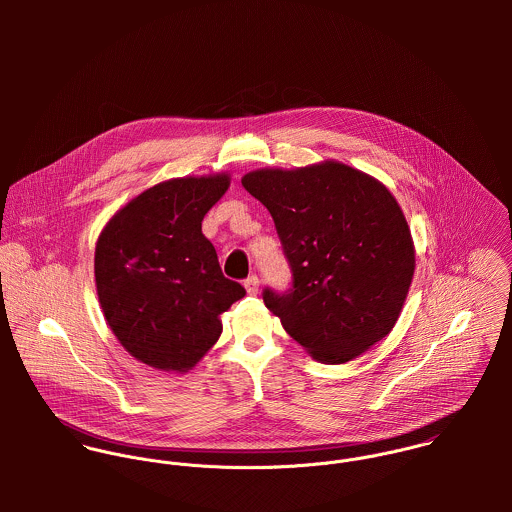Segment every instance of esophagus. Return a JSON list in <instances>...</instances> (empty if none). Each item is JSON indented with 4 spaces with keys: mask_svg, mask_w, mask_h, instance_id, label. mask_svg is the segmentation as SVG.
Masks as SVG:
<instances>
[{
    "mask_svg": "<svg viewBox=\"0 0 512 512\" xmlns=\"http://www.w3.org/2000/svg\"><path fill=\"white\" fill-rule=\"evenodd\" d=\"M244 288H246V292L250 293V295L258 293V290H260V282H258V278H256V276H250V278L244 282Z\"/></svg>",
    "mask_w": 512,
    "mask_h": 512,
    "instance_id": "obj_1",
    "label": "esophagus"
}]
</instances>
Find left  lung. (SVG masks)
<instances>
[{
    "instance_id": "1",
    "label": "left lung",
    "mask_w": 512,
    "mask_h": 512,
    "mask_svg": "<svg viewBox=\"0 0 512 512\" xmlns=\"http://www.w3.org/2000/svg\"><path fill=\"white\" fill-rule=\"evenodd\" d=\"M242 187L272 215L292 266L266 307L315 361L343 365L384 339L410 290L416 250L394 195L341 161L264 167Z\"/></svg>"
}]
</instances>
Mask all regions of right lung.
Listing matches in <instances>:
<instances>
[{
  "label": "right lung",
  "mask_w": 512,
  "mask_h": 512,
  "mask_svg": "<svg viewBox=\"0 0 512 512\" xmlns=\"http://www.w3.org/2000/svg\"><path fill=\"white\" fill-rule=\"evenodd\" d=\"M228 173L161 181L126 203L94 250L96 293L120 345L163 372H189L222 333L220 315L244 297L222 276L203 219Z\"/></svg>",
  "instance_id": "add662e5"
}]
</instances>
